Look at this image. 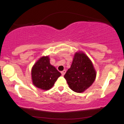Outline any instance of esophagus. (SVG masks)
Returning <instances> with one entry per match:
<instances>
[{
	"instance_id": "esophagus-1",
	"label": "esophagus",
	"mask_w": 124,
	"mask_h": 124,
	"mask_svg": "<svg viewBox=\"0 0 124 124\" xmlns=\"http://www.w3.org/2000/svg\"><path fill=\"white\" fill-rule=\"evenodd\" d=\"M61 73V74H62V76H63V75L65 74V73H66V70H65V69H64V70H62Z\"/></svg>"
}]
</instances>
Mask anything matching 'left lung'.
<instances>
[{
    "mask_svg": "<svg viewBox=\"0 0 124 124\" xmlns=\"http://www.w3.org/2000/svg\"><path fill=\"white\" fill-rule=\"evenodd\" d=\"M96 76L93 63L82 52L75 54L70 68L64 75L69 87L76 93H82L89 88Z\"/></svg>",
    "mask_w": 124,
    "mask_h": 124,
    "instance_id": "8db88e82",
    "label": "left lung"
}]
</instances>
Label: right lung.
<instances>
[{
    "instance_id": "1",
    "label": "right lung",
    "mask_w": 124,
    "mask_h": 124,
    "mask_svg": "<svg viewBox=\"0 0 124 124\" xmlns=\"http://www.w3.org/2000/svg\"><path fill=\"white\" fill-rule=\"evenodd\" d=\"M61 75L60 72L51 65L47 56L41 58L34 64L31 70L34 85L45 90L51 89Z\"/></svg>"
}]
</instances>
